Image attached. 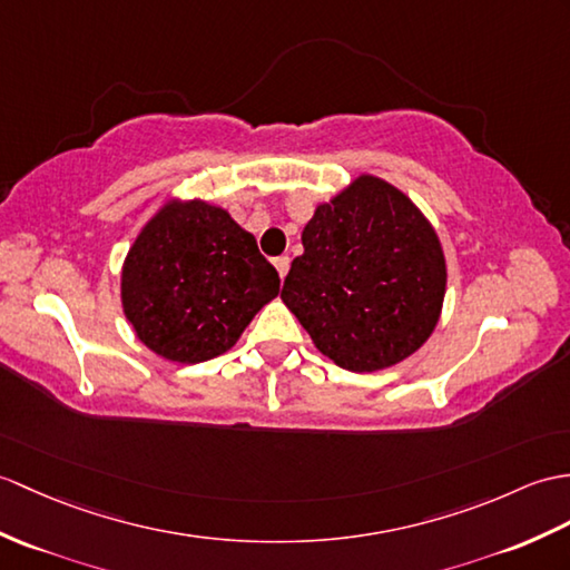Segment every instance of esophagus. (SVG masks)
<instances>
[{
  "label": "esophagus",
  "mask_w": 570,
  "mask_h": 570,
  "mask_svg": "<svg viewBox=\"0 0 570 570\" xmlns=\"http://www.w3.org/2000/svg\"><path fill=\"white\" fill-rule=\"evenodd\" d=\"M288 264H291V259H288L286 255H282V257H276V259H274V267H276V272H279L282 279H284V276L288 274Z\"/></svg>",
  "instance_id": "obj_1"
}]
</instances>
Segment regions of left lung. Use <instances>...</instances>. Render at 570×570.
Instances as JSON below:
<instances>
[{"mask_svg": "<svg viewBox=\"0 0 570 570\" xmlns=\"http://www.w3.org/2000/svg\"><path fill=\"white\" fill-rule=\"evenodd\" d=\"M301 240L282 298L325 356L362 374L425 345L446 267L434 228L403 191L364 175L315 208Z\"/></svg>", "mask_w": 570, "mask_h": 570, "instance_id": "1", "label": "left lung"}]
</instances>
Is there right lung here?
I'll list each match as a JSON object with an SVG mask.
<instances>
[{
    "instance_id": "add662e5",
    "label": "right lung",
    "mask_w": 570,
    "mask_h": 570,
    "mask_svg": "<svg viewBox=\"0 0 570 570\" xmlns=\"http://www.w3.org/2000/svg\"><path fill=\"white\" fill-rule=\"evenodd\" d=\"M279 294V274L223 208L171 202L136 237L121 276L124 313L140 342L171 362L228 352Z\"/></svg>"
}]
</instances>
